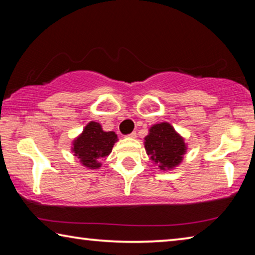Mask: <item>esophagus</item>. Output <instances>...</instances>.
I'll return each instance as SVG.
<instances>
[{
	"instance_id": "esophagus-1",
	"label": "esophagus",
	"mask_w": 255,
	"mask_h": 255,
	"mask_svg": "<svg viewBox=\"0 0 255 255\" xmlns=\"http://www.w3.org/2000/svg\"><path fill=\"white\" fill-rule=\"evenodd\" d=\"M128 137H129V138H136V137H137V133H136V131H132L131 133H129Z\"/></svg>"
}]
</instances>
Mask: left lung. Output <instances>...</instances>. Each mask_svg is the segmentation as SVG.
Segmentation results:
<instances>
[{"mask_svg": "<svg viewBox=\"0 0 255 255\" xmlns=\"http://www.w3.org/2000/svg\"><path fill=\"white\" fill-rule=\"evenodd\" d=\"M144 144L146 153L155 164H158L161 170H171L178 166L187 150L184 139L169 123L150 127Z\"/></svg>", "mask_w": 255, "mask_h": 255, "instance_id": "left-lung-1", "label": "left lung"}]
</instances>
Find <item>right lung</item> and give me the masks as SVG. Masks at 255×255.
Masks as SVG:
<instances>
[{"mask_svg":"<svg viewBox=\"0 0 255 255\" xmlns=\"http://www.w3.org/2000/svg\"><path fill=\"white\" fill-rule=\"evenodd\" d=\"M117 140V135L114 131H105L100 124L91 122L73 141L72 150L75 156L80 158L82 165L89 169H98L101 166L99 159L111 153Z\"/></svg>","mask_w":255,"mask_h":255,"instance_id":"1","label":"right lung"}]
</instances>
